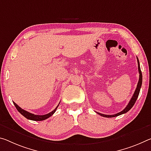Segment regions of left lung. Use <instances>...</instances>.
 Listing matches in <instances>:
<instances>
[{
    "label": "left lung",
    "mask_w": 151,
    "mask_h": 151,
    "mask_svg": "<svg viewBox=\"0 0 151 151\" xmlns=\"http://www.w3.org/2000/svg\"><path fill=\"white\" fill-rule=\"evenodd\" d=\"M137 61H138V72H139V80H138V85H137V87H136V88L135 90L134 93V95L131 98L130 101H129L128 104L127 105V106L125 107V109H123L122 111L119 112L118 114H114V115H106V114H103L101 113H99V112H97L98 114H99L100 116H101L103 117H106V118H113V117H116V116H118L119 115H122V114H124L126 113V112H128L129 110H130L132 107L134 106V105L135 102L136 101V99H137V98L138 97V95H139V93H140V88H141V86H142V72H141L140 70V63H139V60H138V58L137 57Z\"/></svg>",
    "instance_id": "1"
}]
</instances>
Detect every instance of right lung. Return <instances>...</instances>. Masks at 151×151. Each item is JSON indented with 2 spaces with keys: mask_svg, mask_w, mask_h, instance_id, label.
Wrapping results in <instances>:
<instances>
[{
  "mask_svg": "<svg viewBox=\"0 0 151 151\" xmlns=\"http://www.w3.org/2000/svg\"><path fill=\"white\" fill-rule=\"evenodd\" d=\"M13 104H14V105H15V106L17 108V109L18 110V111L19 112L21 115H23V116L27 119H31V120H33V121H42V120H45V119H46L47 118H50V116H52V115L55 113V111H56V109L58 108V107L59 106V105H58V106H57L56 108L53 110V111L50 112V113L45 114V115H42V116H40V115H35V114H33L32 113H29V112H28L27 111H25V110H24L22 108H21V107L19 106L18 105H17L14 101H13Z\"/></svg>",
  "mask_w": 151,
  "mask_h": 151,
  "instance_id": "obj_1",
  "label": "right lung"
}]
</instances>
